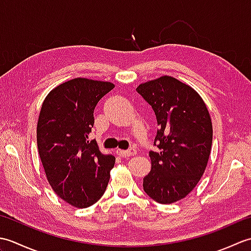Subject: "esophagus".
Here are the masks:
<instances>
[{
  "label": "esophagus",
  "mask_w": 251,
  "mask_h": 251,
  "mask_svg": "<svg viewBox=\"0 0 251 251\" xmlns=\"http://www.w3.org/2000/svg\"><path fill=\"white\" fill-rule=\"evenodd\" d=\"M115 152L121 156L127 157V156H132L135 155V154H137V149L135 147H131L130 149H128V150H120L119 149V150H116Z\"/></svg>",
  "instance_id": "1"
}]
</instances>
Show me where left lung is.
Instances as JSON below:
<instances>
[{
	"label": "left lung",
	"mask_w": 251,
	"mask_h": 251,
	"mask_svg": "<svg viewBox=\"0 0 251 251\" xmlns=\"http://www.w3.org/2000/svg\"><path fill=\"white\" fill-rule=\"evenodd\" d=\"M136 90L152 106L158 125L143 190L155 201L172 204L184 199L205 172L212 143L209 112L193 88L172 76Z\"/></svg>",
	"instance_id": "8db88e82"
}]
</instances>
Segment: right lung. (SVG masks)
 I'll list each match as a JSON object with an SVG mask.
<instances>
[{
    "label": "right lung",
    "mask_w": 251,
    "mask_h": 251,
    "mask_svg": "<svg viewBox=\"0 0 251 251\" xmlns=\"http://www.w3.org/2000/svg\"><path fill=\"white\" fill-rule=\"evenodd\" d=\"M110 82L73 78L45 98L36 128L37 149L56 194L77 208L94 205L109 183L115 157L88 140L98 101L113 89Z\"/></svg>",
    "instance_id": "1"
}]
</instances>
